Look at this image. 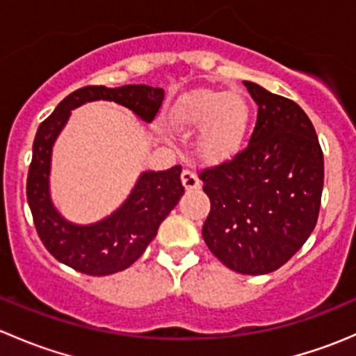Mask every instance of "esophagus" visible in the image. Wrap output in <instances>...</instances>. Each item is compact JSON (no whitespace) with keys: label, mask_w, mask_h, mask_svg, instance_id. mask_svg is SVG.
Here are the masks:
<instances>
[{"label":"esophagus","mask_w":356,"mask_h":356,"mask_svg":"<svg viewBox=\"0 0 356 356\" xmlns=\"http://www.w3.org/2000/svg\"><path fill=\"white\" fill-rule=\"evenodd\" d=\"M181 181H182V186H184L188 191H191V189H200V186H201L198 175H196L193 170H188V168H186V170H182Z\"/></svg>","instance_id":"1"}]
</instances>
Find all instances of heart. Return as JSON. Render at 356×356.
I'll return each mask as SVG.
<instances>
[{"label": "heart", "mask_w": 356, "mask_h": 356, "mask_svg": "<svg viewBox=\"0 0 356 356\" xmlns=\"http://www.w3.org/2000/svg\"><path fill=\"white\" fill-rule=\"evenodd\" d=\"M251 120L250 103L238 91H196L184 96L168 113L175 131L200 128L198 149L208 160H224L243 146Z\"/></svg>", "instance_id": "1"}]
</instances>
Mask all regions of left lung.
Masks as SVG:
<instances>
[{
    "mask_svg": "<svg viewBox=\"0 0 356 356\" xmlns=\"http://www.w3.org/2000/svg\"><path fill=\"white\" fill-rule=\"evenodd\" d=\"M258 105L245 149L200 179L210 198L208 250L231 270L268 274L308 239L318 218L324 155L310 118L284 96L245 81Z\"/></svg>",
    "mask_w": 356,
    "mask_h": 356,
    "instance_id": "8db88e82",
    "label": "left lung"
}]
</instances>
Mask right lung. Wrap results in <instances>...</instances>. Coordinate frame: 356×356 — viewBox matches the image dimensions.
<instances>
[{
  "label": "right lung",
  "mask_w": 356,
  "mask_h": 356,
  "mask_svg": "<svg viewBox=\"0 0 356 356\" xmlns=\"http://www.w3.org/2000/svg\"><path fill=\"white\" fill-rule=\"evenodd\" d=\"M161 88L129 84L122 88L86 86L70 92L55 111L41 122L32 145L27 175V201L42 245L58 261L88 275H110L131 267L153 241L163 218L184 193L181 165L160 172H145L117 211L91 225L65 220L49 198L51 149L70 110L96 99L115 102L152 122L160 110Z\"/></svg>",
  "instance_id": "right-lung-1"
}]
</instances>
